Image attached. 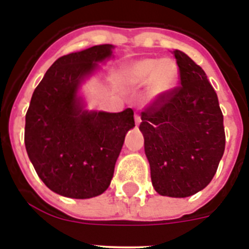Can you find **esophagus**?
<instances>
[{
	"mask_svg": "<svg viewBox=\"0 0 249 249\" xmlns=\"http://www.w3.org/2000/svg\"><path fill=\"white\" fill-rule=\"evenodd\" d=\"M135 121H136V124H140L141 123V116H140V113H138V112H136L135 113Z\"/></svg>",
	"mask_w": 249,
	"mask_h": 249,
	"instance_id": "34e87169",
	"label": "esophagus"
}]
</instances>
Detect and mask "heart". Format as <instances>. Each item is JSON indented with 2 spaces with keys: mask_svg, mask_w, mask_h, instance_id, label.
Listing matches in <instances>:
<instances>
[{
  "mask_svg": "<svg viewBox=\"0 0 249 249\" xmlns=\"http://www.w3.org/2000/svg\"><path fill=\"white\" fill-rule=\"evenodd\" d=\"M126 78L132 85L152 82L156 93L172 89L177 78V65L172 59L142 58L131 63L126 70Z\"/></svg>",
  "mask_w": 249,
  "mask_h": 249,
  "instance_id": "b5f03b06",
  "label": "heart"
}]
</instances>
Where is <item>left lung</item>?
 Returning <instances> with one entry per match:
<instances>
[{"instance_id": "8db88e82", "label": "left lung", "mask_w": 249, "mask_h": 249, "mask_svg": "<svg viewBox=\"0 0 249 249\" xmlns=\"http://www.w3.org/2000/svg\"><path fill=\"white\" fill-rule=\"evenodd\" d=\"M181 85L162 92L141 113L140 129L160 196L190 197L214 177L226 146L218 97L201 66L173 51Z\"/></svg>"}]
</instances>
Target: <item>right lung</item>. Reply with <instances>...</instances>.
I'll return each mask as SVG.
<instances>
[{
	"label": "right lung",
	"mask_w": 249,
	"mask_h": 249,
	"mask_svg": "<svg viewBox=\"0 0 249 249\" xmlns=\"http://www.w3.org/2000/svg\"><path fill=\"white\" fill-rule=\"evenodd\" d=\"M112 45L59 57L35 89L26 113L25 144L37 175L51 191L85 199L108 188L132 108L120 113L83 111L81 81L112 54Z\"/></svg>",
	"instance_id": "right-lung-1"
}]
</instances>
